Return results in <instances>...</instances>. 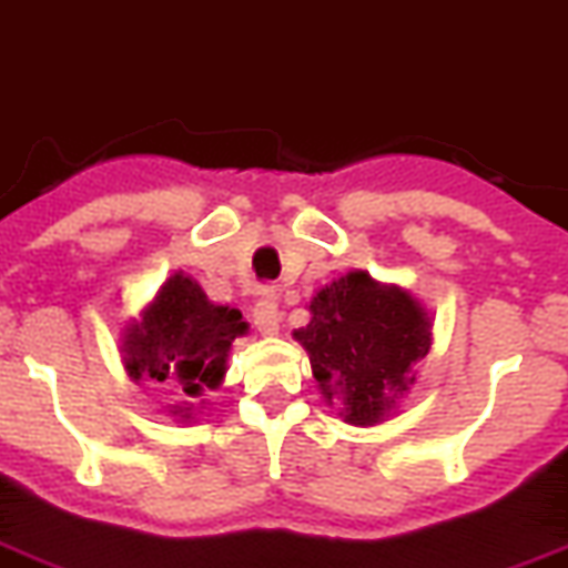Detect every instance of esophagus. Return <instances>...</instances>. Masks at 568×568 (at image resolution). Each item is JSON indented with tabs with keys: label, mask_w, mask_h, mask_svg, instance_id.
Segmentation results:
<instances>
[{
	"label": "esophagus",
	"mask_w": 568,
	"mask_h": 568,
	"mask_svg": "<svg viewBox=\"0 0 568 568\" xmlns=\"http://www.w3.org/2000/svg\"><path fill=\"white\" fill-rule=\"evenodd\" d=\"M254 326L262 337H274L280 332V306L271 292L262 294V300L254 306Z\"/></svg>",
	"instance_id": "obj_1"
}]
</instances>
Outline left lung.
Masks as SVG:
<instances>
[{
    "label": "left lung",
    "mask_w": 568,
    "mask_h": 568,
    "mask_svg": "<svg viewBox=\"0 0 568 568\" xmlns=\"http://www.w3.org/2000/svg\"><path fill=\"white\" fill-rule=\"evenodd\" d=\"M308 312L312 321L294 328V341L308 352L328 407L337 404V416L355 427L387 422L433 346L422 300L369 271H349L317 288Z\"/></svg>",
    "instance_id": "8db88e82"
}]
</instances>
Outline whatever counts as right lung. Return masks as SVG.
I'll return each mask as SVG.
<instances>
[{"label": "right lung", "mask_w": 568, "mask_h": 568, "mask_svg": "<svg viewBox=\"0 0 568 568\" xmlns=\"http://www.w3.org/2000/svg\"><path fill=\"white\" fill-rule=\"evenodd\" d=\"M245 328L240 308L216 306L193 276L175 271L123 326V369L132 381H173L187 402L173 404L170 416L190 424L207 407L204 389L222 387L231 343Z\"/></svg>", "instance_id": "1"}]
</instances>
